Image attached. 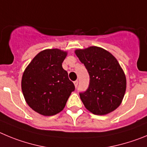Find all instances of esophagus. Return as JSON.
I'll use <instances>...</instances> for the list:
<instances>
[{
  "mask_svg": "<svg viewBox=\"0 0 147 147\" xmlns=\"http://www.w3.org/2000/svg\"><path fill=\"white\" fill-rule=\"evenodd\" d=\"M74 84H75V86L77 88V86L78 85V80H75V81L74 82Z\"/></svg>",
  "mask_w": 147,
  "mask_h": 147,
  "instance_id": "obj_1",
  "label": "esophagus"
}]
</instances>
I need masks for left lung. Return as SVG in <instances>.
<instances>
[{"label": "left lung", "instance_id": "8db88e82", "mask_svg": "<svg viewBox=\"0 0 147 147\" xmlns=\"http://www.w3.org/2000/svg\"><path fill=\"white\" fill-rule=\"evenodd\" d=\"M86 68L89 86L80 97L87 110L95 115H105L118 108L126 91V77L118 61L111 53L92 46L75 51Z\"/></svg>", "mask_w": 147, "mask_h": 147}]
</instances>
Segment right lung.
I'll return each instance as SVG.
<instances>
[{"label":"right lung","instance_id":"obj_1","mask_svg":"<svg viewBox=\"0 0 147 147\" xmlns=\"http://www.w3.org/2000/svg\"><path fill=\"white\" fill-rule=\"evenodd\" d=\"M67 53L59 49H47L33 59L25 69L21 86L28 105L43 116L61 112L75 85L62 67Z\"/></svg>","mask_w":147,"mask_h":147}]
</instances>
